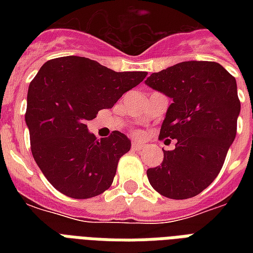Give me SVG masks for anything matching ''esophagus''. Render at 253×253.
<instances>
[{
    "mask_svg": "<svg viewBox=\"0 0 253 253\" xmlns=\"http://www.w3.org/2000/svg\"><path fill=\"white\" fill-rule=\"evenodd\" d=\"M131 147H132V150H142L143 147H144V144H142V143L139 142H132Z\"/></svg>",
    "mask_w": 253,
    "mask_h": 253,
    "instance_id": "obj_1",
    "label": "esophagus"
}]
</instances>
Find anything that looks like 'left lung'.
Wrapping results in <instances>:
<instances>
[{
  "label": "left lung",
  "mask_w": 253,
  "mask_h": 253,
  "mask_svg": "<svg viewBox=\"0 0 253 253\" xmlns=\"http://www.w3.org/2000/svg\"><path fill=\"white\" fill-rule=\"evenodd\" d=\"M146 84L172 98L159 139H176L162 164L147 169L148 181L167 198H192L215 180L236 136L235 77L215 61H182L152 73Z\"/></svg>",
  "instance_id": "8db88e82"
}]
</instances>
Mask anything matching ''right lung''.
Masks as SVG:
<instances>
[{"label": "right lung", "mask_w": 253, "mask_h": 253, "mask_svg": "<svg viewBox=\"0 0 253 253\" xmlns=\"http://www.w3.org/2000/svg\"><path fill=\"white\" fill-rule=\"evenodd\" d=\"M146 76L115 72L81 56L56 57L42 65L30 83L25 119L34 159L56 190L85 200L110 188L130 139L113 131L99 140L86 123Z\"/></svg>", "instance_id": "obj_1"}]
</instances>
